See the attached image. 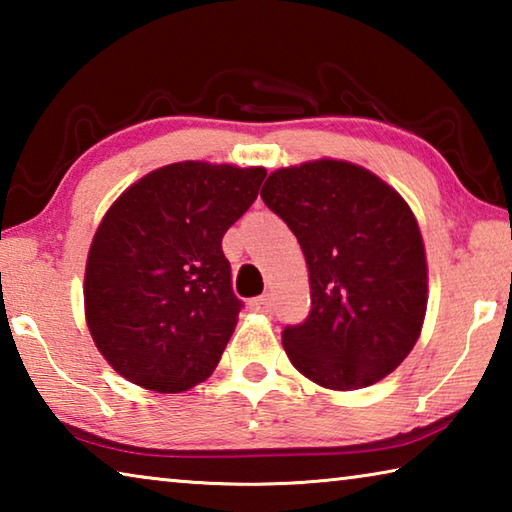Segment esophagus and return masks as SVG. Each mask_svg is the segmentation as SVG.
Wrapping results in <instances>:
<instances>
[{"label":"esophagus","mask_w":512,"mask_h":512,"mask_svg":"<svg viewBox=\"0 0 512 512\" xmlns=\"http://www.w3.org/2000/svg\"><path fill=\"white\" fill-rule=\"evenodd\" d=\"M250 307L255 311H262V314H268L271 311V296H259L253 302H250Z\"/></svg>","instance_id":"1"}]
</instances>
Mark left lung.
Returning <instances> with one entry per match:
<instances>
[{"label":"left lung","mask_w":512,"mask_h":512,"mask_svg":"<svg viewBox=\"0 0 512 512\" xmlns=\"http://www.w3.org/2000/svg\"><path fill=\"white\" fill-rule=\"evenodd\" d=\"M262 201L289 225L309 268V316L282 332L293 366L332 391L384 379L413 350L427 311V259L411 207L343 160L277 169Z\"/></svg>","instance_id":"obj_1"}]
</instances>
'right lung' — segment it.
Returning <instances> with one entry per match:
<instances>
[{
  "label": "right lung",
  "mask_w": 512,
  "mask_h": 512,
  "mask_svg": "<svg viewBox=\"0 0 512 512\" xmlns=\"http://www.w3.org/2000/svg\"><path fill=\"white\" fill-rule=\"evenodd\" d=\"M264 178L262 167L176 162L103 216L85 266V318L121 377L180 393L212 375L244 307L221 241Z\"/></svg>",
  "instance_id": "obj_1"
}]
</instances>
